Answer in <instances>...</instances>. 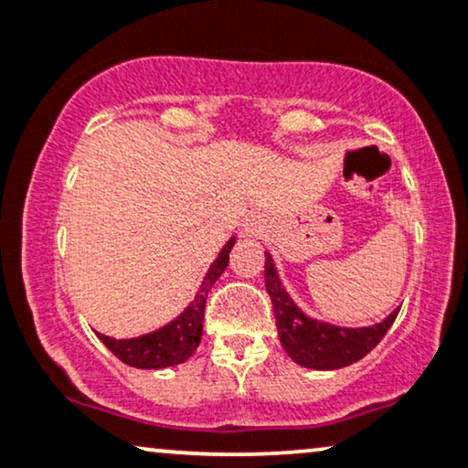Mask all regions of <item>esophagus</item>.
Segmentation results:
<instances>
[{
    "label": "esophagus",
    "mask_w": 468,
    "mask_h": 468,
    "mask_svg": "<svg viewBox=\"0 0 468 468\" xmlns=\"http://www.w3.org/2000/svg\"><path fill=\"white\" fill-rule=\"evenodd\" d=\"M264 223H266V221H264L260 215H253L251 219H247V226H245L247 236H260V234H262Z\"/></svg>",
    "instance_id": "esophagus-1"
}]
</instances>
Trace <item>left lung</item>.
<instances>
[{
    "mask_svg": "<svg viewBox=\"0 0 468 468\" xmlns=\"http://www.w3.org/2000/svg\"><path fill=\"white\" fill-rule=\"evenodd\" d=\"M264 283L272 301L279 342L299 366L320 372L353 366L372 353L391 329L399 309H393L382 323L372 326H339L312 318L290 296L269 251H264Z\"/></svg>",
    "mask_w": 468,
    "mask_h": 468,
    "instance_id": "obj_1",
    "label": "left lung"
}]
</instances>
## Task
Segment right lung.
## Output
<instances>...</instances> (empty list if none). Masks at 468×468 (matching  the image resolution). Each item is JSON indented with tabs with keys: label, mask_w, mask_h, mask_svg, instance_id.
I'll return each mask as SVG.
<instances>
[{
	"label": "right lung",
	"mask_w": 468,
	"mask_h": 468,
	"mask_svg": "<svg viewBox=\"0 0 468 468\" xmlns=\"http://www.w3.org/2000/svg\"><path fill=\"white\" fill-rule=\"evenodd\" d=\"M234 242L236 236H232V239L223 245L219 256L215 258V262L208 266V271H206L202 286H199L196 296H193V301L182 309L174 320H169L167 324L137 337L115 339L105 335V333L94 331L96 337H99L120 361L131 367L165 369L185 363L193 353H196L199 339H202L206 296H208L210 288L215 286L217 279L223 275V271L228 269L229 251H232Z\"/></svg>",
	"instance_id": "1"
}]
</instances>
